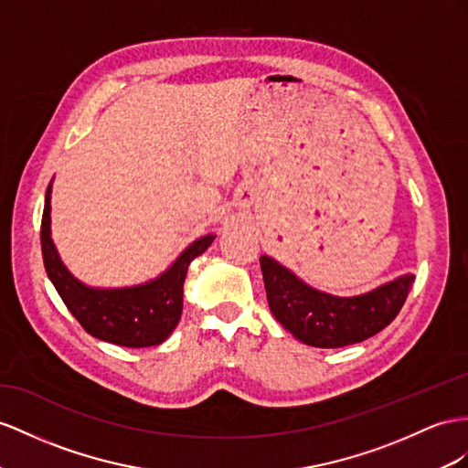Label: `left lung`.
<instances>
[{
    "instance_id": "obj_1",
    "label": "left lung",
    "mask_w": 468,
    "mask_h": 468,
    "mask_svg": "<svg viewBox=\"0 0 468 468\" xmlns=\"http://www.w3.org/2000/svg\"><path fill=\"white\" fill-rule=\"evenodd\" d=\"M261 271L272 316L296 340L314 348L364 342L389 326L415 281L413 274H403L366 294L332 296L308 286L267 255L261 257Z\"/></svg>"
}]
</instances>
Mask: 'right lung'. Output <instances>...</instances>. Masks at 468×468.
<instances>
[{
  "instance_id": "add662e5",
  "label": "right lung",
  "mask_w": 468,
  "mask_h": 468,
  "mask_svg": "<svg viewBox=\"0 0 468 468\" xmlns=\"http://www.w3.org/2000/svg\"><path fill=\"white\" fill-rule=\"evenodd\" d=\"M203 235L191 243L174 265L150 282L124 289H92L67 271L51 239V184L45 194L41 219V250L45 271L58 296L90 336L126 348L162 344L182 318L184 281L189 262L213 243Z\"/></svg>"
}]
</instances>
